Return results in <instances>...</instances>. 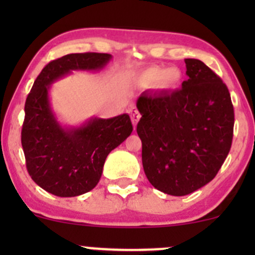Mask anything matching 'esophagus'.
Returning <instances> with one entry per match:
<instances>
[{
	"instance_id": "obj_1",
	"label": "esophagus",
	"mask_w": 255,
	"mask_h": 255,
	"mask_svg": "<svg viewBox=\"0 0 255 255\" xmlns=\"http://www.w3.org/2000/svg\"><path fill=\"white\" fill-rule=\"evenodd\" d=\"M129 114H130L131 122H133V126H134V127H135L136 124H137V122H139V120H140V114H139V111H137V110L135 109V108H131L130 111H129Z\"/></svg>"
}]
</instances>
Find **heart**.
<instances>
[{"label": "heart", "mask_w": 255, "mask_h": 255, "mask_svg": "<svg viewBox=\"0 0 255 255\" xmlns=\"http://www.w3.org/2000/svg\"><path fill=\"white\" fill-rule=\"evenodd\" d=\"M182 80V73L177 67H168L162 69L159 67H150L139 74L137 81L141 86L150 87L156 86L163 91H172L177 89Z\"/></svg>", "instance_id": "heart-1"}]
</instances>
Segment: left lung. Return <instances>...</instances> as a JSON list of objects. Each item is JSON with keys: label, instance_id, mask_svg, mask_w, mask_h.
<instances>
[{"label": "left lung", "instance_id": "left-lung-1", "mask_svg": "<svg viewBox=\"0 0 255 255\" xmlns=\"http://www.w3.org/2000/svg\"><path fill=\"white\" fill-rule=\"evenodd\" d=\"M182 89L142 92L136 126L142 166L158 191L191 194L215 178L229 153L234 107L222 79L197 58H186Z\"/></svg>", "mask_w": 255, "mask_h": 255}]
</instances>
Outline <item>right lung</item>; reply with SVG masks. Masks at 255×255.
<instances>
[{"label": "right lung", "instance_id": "obj_1", "mask_svg": "<svg viewBox=\"0 0 255 255\" xmlns=\"http://www.w3.org/2000/svg\"><path fill=\"white\" fill-rule=\"evenodd\" d=\"M110 54H69L46 64L25 103L21 145L26 168L44 191L62 198L78 197L97 186L108 154L130 135L129 115L92 118L79 127H64L51 109L52 83L73 71H101Z\"/></svg>", "mask_w": 255, "mask_h": 255}]
</instances>
